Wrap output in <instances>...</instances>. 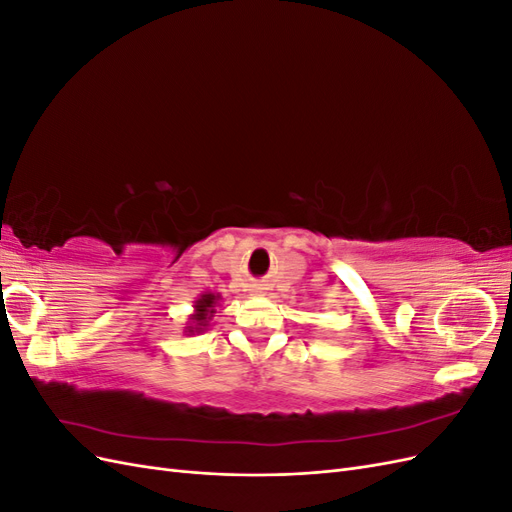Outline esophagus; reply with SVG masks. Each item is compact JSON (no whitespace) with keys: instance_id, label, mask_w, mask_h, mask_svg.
I'll return each instance as SVG.
<instances>
[{"instance_id":"obj_1","label":"esophagus","mask_w":512,"mask_h":512,"mask_svg":"<svg viewBox=\"0 0 512 512\" xmlns=\"http://www.w3.org/2000/svg\"><path fill=\"white\" fill-rule=\"evenodd\" d=\"M252 292H254V294H260V292H262V286H254Z\"/></svg>"}]
</instances>
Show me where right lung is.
<instances>
[{"mask_svg":"<svg viewBox=\"0 0 512 512\" xmlns=\"http://www.w3.org/2000/svg\"><path fill=\"white\" fill-rule=\"evenodd\" d=\"M220 301H222V294L218 292H203L200 297L194 301V312L190 314V322L188 327H183V333L192 337V335H198L209 329V322L213 320V316L218 314V307H220Z\"/></svg>","mask_w":512,"mask_h":512,"instance_id":"obj_1","label":"right lung"}]
</instances>
